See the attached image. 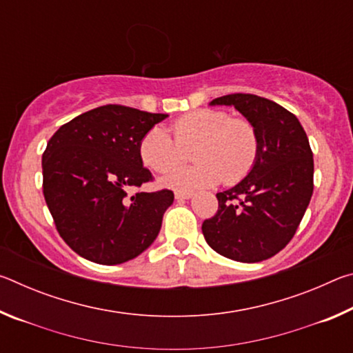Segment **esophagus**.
I'll return each mask as SVG.
<instances>
[{
  "mask_svg": "<svg viewBox=\"0 0 353 353\" xmlns=\"http://www.w3.org/2000/svg\"><path fill=\"white\" fill-rule=\"evenodd\" d=\"M193 198V191H176V199L177 201H185Z\"/></svg>",
  "mask_w": 353,
  "mask_h": 353,
  "instance_id": "esophagus-1",
  "label": "esophagus"
}]
</instances>
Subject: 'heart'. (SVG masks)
<instances>
[{"label":"heart","instance_id":"1","mask_svg":"<svg viewBox=\"0 0 353 353\" xmlns=\"http://www.w3.org/2000/svg\"><path fill=\"white\" fill-rule=\"evenodd\" d=\"M174 139L155 126L143 135L139 151L148 168L166 172L186 158L193 145L196 163L168 172L162 183L174 190H198L235 183L252 170L259 155V135L248 119L232 118L224 110L202 109L172 124Z\"/></svg>","mask_w":353,"mask_h":353}]
</instances>
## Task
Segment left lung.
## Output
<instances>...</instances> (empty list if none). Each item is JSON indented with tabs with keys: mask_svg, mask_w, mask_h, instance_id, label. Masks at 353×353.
<instances>
[{
	"mask_svg": "<svg viewBox=\"0 0 353 353\" xmlns=\"http://www.w3.org/2000/svg\"><path fill=\"white\" fill-rule=\"evenodd\" d=\"M210 105H234L259 135L246 177L221 191L218 212L202 223L213 250L241 263L271 259L294 236L313 194V152L299 119L274 101L225 94Z\"/></svg>",
	"mask_w": 353,
	"mask_h": 353,
	"instance_id": "obj_1",
	"label": "left lung"
}]
</instances>
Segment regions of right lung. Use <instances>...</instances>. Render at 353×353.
I'll list each match as a JSON object with an SVG mask.
<instances>
[{
    "label": "right lung",
    "mask_w": 353,
    "mask_h": 353,
    "mask_svg": "<svg viewBox=\"0 0 353 353\" xmlns=\"http://www.w3.org/2000/svg\"><path fill=\"white\" fill-rule=\"evenodd\" d=\"M168 117L109 104L73 118L48 141L41 157L45 201L77 255L119 265L155 241L172 191L126 196L129 188L152 181L139 146Z\"/></svg>",
    "instance_id": "add662e5"
}]
</instances>
